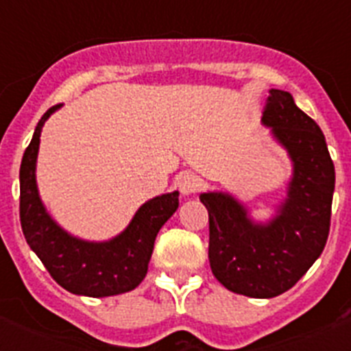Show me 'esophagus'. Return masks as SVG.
Here are the masks:
<instances>
[{"label": "esophagus", "mask_w": 351, "mask_h": 351, "mask_svg": "<svg viewBox=\"0 0 351 351\" xmlns=\"http://www.w3.org/2000/svg\"><path fill=\"white\" fill-rule=\"evenodd\" d=\"M198 186H200V179L195 176V173H184L181 179H179V191H181L184 197H190L198 191Z\"/></svg>", "instance_id": "1"}]
</instances>
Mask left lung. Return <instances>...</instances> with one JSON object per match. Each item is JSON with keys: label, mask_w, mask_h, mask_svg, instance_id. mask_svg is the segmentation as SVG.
<instances>
[{"label": "left lung", "mask_w": 351, "mask_h": 351, "mask_svg": "<svg viewBox=\"0 0 351 351\" xmlns=\"http://www.w3.org/2000/svg\"><path fill=\"white\" fill-rule=\"evenodd\" d=\"M262 123L288 151L293 176L278 214L255 223L223 191L200 195L209 213V262L230 291L271 299L290 290L322 255L330 230L336 172L320 126L290 93L271 89Z\"/></svg>", "instance_id": "1"}]
</instances>
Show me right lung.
I'll use <instances>...</instances> for the list:
<instances>
[{
    "mask_svg": "<svg viewBox=\"0 0 351 351\" xmlns=\"http://www.w3.org/2000/svg\"><path fill=\"white\" fill-rule=\"evenodd\" d=\"M43 114L21 163V226L26 243L64 290L86 297H110L133 290L147 274L154 239L179 207V191L151 198L135 213L125 232L105 243H89L64 232L43 207L35 169L40 133L56 112Z\"/></svg>",
    "mask_w": 351,
    "mask_h": 351,
    "instance_id": "right-lung-1",
    "label": "right lung"
}]
</instances>
